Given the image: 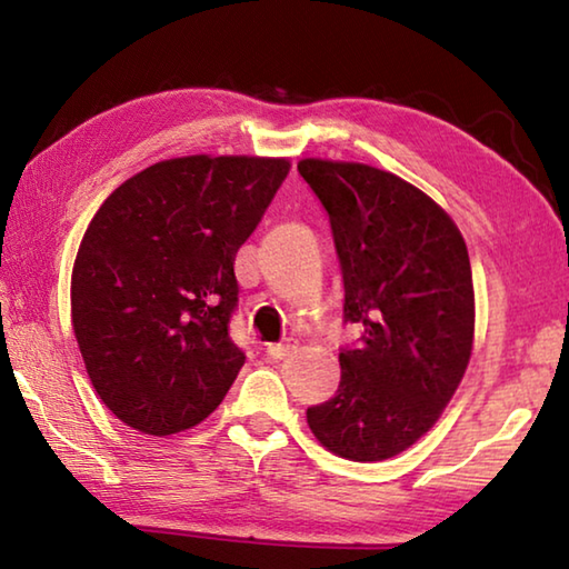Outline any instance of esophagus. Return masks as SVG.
<instances>
[{"label": "esophagus", "instance_id": "34e87169", "mask_svg": "<svg viewBox=\"0 0 569 569\" xmlns=\"http://www.w3.org/2000/svg\"><path fill=\"white\" fill-rule=\"evenodd\" d=\"M293 346L288 343V341H283V343H268V349H266V356L271 361H281V359H286L288 356V351H291Z\"/></svg>", "mask_w": 569, "mask_h": 569}]
</instances>
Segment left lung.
Segmentation results:
<instances>
[{
    "label": "left lung",
    "instance_id": "left-lung-1",
    "mask_svg": "<svg viewBox=\"0 0 569 569\" xmlns=\"http://www.w3.org/2000/svg\"><path fill=\"white\" fill-rule=\"evenodd\" d=\"M298 172L329 213L343 276L333 397L308 407V427L351 461L397 457L435 427L457 391L475 336V288L459 228L435 200L361 162L301 160Z\"/></svg>",
    "mask_w": 569,
    "mask_h": 569
}]
</instances>
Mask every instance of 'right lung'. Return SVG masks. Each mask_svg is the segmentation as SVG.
<instances>
[{"label":"right lung","instance_id":"obj_1","mask_svg":"<svg viewBox=\"0 0 569 569\" xmlns=\"http://www.w3.org/2000/svg\"><path fill=\"white\" fill-rule=\"evenodd\" d=\"M288 160L190 156L138 172L90 220L72 271V326L114 417L152 437L203 421L246 363L230 339L236 253Z\"/></svg>","mask_w":569,"mask_h":569}]
</instances>
